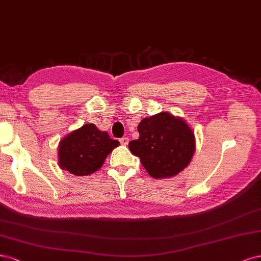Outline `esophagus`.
I'll list each match as a JSON object with an SVG mask.
<instances>
[{
	"label": "esophagus",
	"instance_id": "34e87169",
	"mask_svg": "<svg viewBox=\"0 0 261 261\" xmlns=\"http://www.w3.org/2000/svg\"><path fill=\"white\" fill-rule=\"evenodd\" d=\"M120 143H121L122 145H128L129 139L128 138H122V139H120Z\"/></svg>",
	"mask_w": 261,
	"mask_h": 261
}]
</instances>
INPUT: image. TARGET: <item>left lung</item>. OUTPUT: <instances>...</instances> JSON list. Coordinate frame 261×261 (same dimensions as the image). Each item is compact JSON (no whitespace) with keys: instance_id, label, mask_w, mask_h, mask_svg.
<instances>
[{"instance_id":"left-lung-1","label":"left lung","mask_w":261,"mask_h":261,"mask_svg":"<svg viewBox=\"0 0 261 261\" xmlns=\"http://www.w3.org/2000/svg\"><path fill=\"white\" fill-rule=\"evenodd\" d=\"M140 138L129 149L155 179H166L183 171L195 153L194 131L180 117L167 112L142 119Z\"/></svg>"}]
</instances>
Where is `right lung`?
Masks as SVG:
<instances>
[{"instance_id": "add662e5", "label": "right lung", "mask_w": 261, "mask_h": 261, "mask_svg": "<svg viewBox=\"0 0 261 261\" xmlns=\"http://www.w3.org/2000/svg\"><path fill=\"white\" fill-rule=\"evenodd\" d=\"M120 143L109 138L93 123H86L61 140L57 147L58 166L73 175H89L103 166L106 157Z\"/></svg>"}]
</instances>
